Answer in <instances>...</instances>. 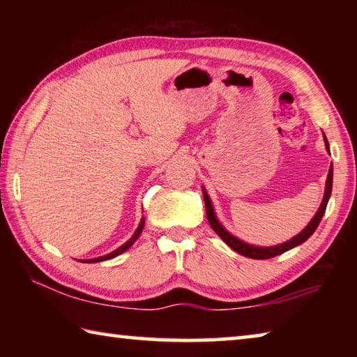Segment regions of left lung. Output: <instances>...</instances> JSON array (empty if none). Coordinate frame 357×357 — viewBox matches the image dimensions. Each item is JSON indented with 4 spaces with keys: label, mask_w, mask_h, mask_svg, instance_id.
I'll use <instances>...</instances> for the list:
<instances>
[{
    "label": "left lung",
    "mask_w": 357,
    "mask_h": 357,
    "mask_svg": "<svg viewBox=\"0 0 357 357\" xmlns=\"http://www.w3.org/2000/svg\"><path fill=\"white\" fill-rule=\"evenodd\" d=\"M323 138H324V143H326V151H328V153H329L328 138H326L324 134H323ZM331 192H332V165L329 168L328 179H326L323 202H321V204H319L317 214L313 215V219L309 223H307V227L302 229L299 234H296L294 238L287 241V243H282V244H277V245H271V247H259V245L247 244V243H244V241H241L239 238L233 236L231 233L227 231L225 227H223L222 223L219 222V219H217L215 211H214V206H213V202H211V198H209L208 192H206V189H204V187H203V198H204V204H206V215H208L209 225L213 227V229H214L217 234H219L223 243H225L228 247H231L234 252H238V253H241V255H244L247 258L268 259V258H273V257H277V255H282V253H285L287 250L294 249L296 245H301L302 243H305V241L309 239L313 233H315V229L318 228L319 222H321L323 215L326 213V206H328V202H329V198H331Z\"/></svg>",
    "instance_id": "1"
}]
</instances>
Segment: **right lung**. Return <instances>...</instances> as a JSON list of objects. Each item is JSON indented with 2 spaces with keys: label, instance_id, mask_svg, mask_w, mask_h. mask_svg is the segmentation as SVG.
<instances>
[{
  "label": "right lung",
  "instance_id": "right-lung-1",
  "mask_svg": "<svg viewBox=\"0 0 357 357\" xmlns=\"http://www.w3.org/2000/svg\"><path fill=\"white\" fill-rule=\"evenodd\" d=\"M143 227H144V217H142V220H140V223H138L135 233L132 234V238H130L129 241H126V243H124L123 245H121V247H118L116 250L107 253V255H104V257H98V258H91V259H84V261H86V263H99V261H105V259H112V258H114V257L121 255V253L128 250L130 245H134V243H135V241L138 239V236H140L142 231H143Z\"/></svg>",
  "mask_w": 357,
  "mask_h": 357
}]
</instances>
